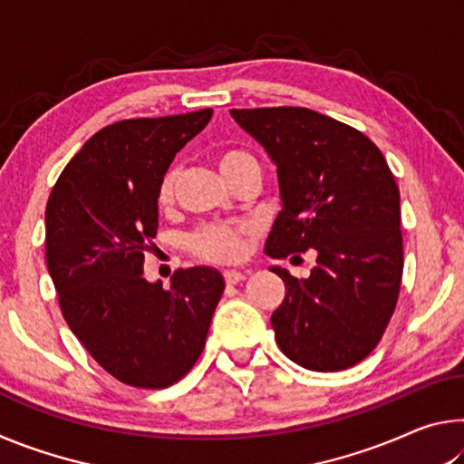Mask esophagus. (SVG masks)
I'll return each instance as SVG.
<instances>
[{"label":"esophagus","mask_w":464,"mask_h":464,"mask_svg":"<svg viewBox=\"0 0 464 464\" xmlns=\"http://www.w3.org/2000/svg\"><path fill=\"white\" fill-rule=\"evenodd\" d=\"M223 276H225L227 285H237V282L246 280V274L239 272V270H227V272L223 274Z\"/></svg>","instance_id":"34e87169"}]
</instances>
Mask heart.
I'll use <instances>...</instances> for the list:
<instances>
[{"label": "heart", "mask_w": 464, "mask_h": 464, "mask_svg": "<svg viewBox=\"0 0 464 464\" xmlns=\"http://www.w3.org/2000/svg\"><path fill=\"white\" fill-rule=\"evenodd\" d=\"M217 166L229 184L233 179L246 174L260 176V166H257L256 157L243 151V149H223V151H218ZM178 178L179 171L176 168H169L166 174L161 176L160 184H157V204H160V208H168L171 207V202H174ZM249 235L251 227L243 223L204 225L188 237V247H190V251L198 257V260L210 264H233L239 262L243 254H246Z\"/></svg>", "instance_id": "heart-1"}]
</instances>
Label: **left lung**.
I'll use <instances>...</instances> for the list:
<instances>
[{"label":"left lung","mask_w":464,"mask_h":464,"mask_svg":"<svg viewBox=\"0 0 464 464\" xmlns=\"http://www.w3.org/2000/svg\"><path fill=\"white\" fill-rule=\"evenodd\" d=\"M276 163L282 210L266 239L270 257L317 251L309 278L285 268L272 313L278 348L298 366L335 372L381 342L403 276L399 188L362 132L309 108L231 110Z\"/></svg>","instance_id":"8db88e82"}]
</instances>
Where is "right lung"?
Masks as SVG:
<instances>
[{"mask_svg": "<svg viewBox=\"0 0 464 464\" xmlns=\"http://www.w3.org/2000/svg\"><path fill=\"white\" fill-rule=\"evenodd\" d=\"M213 110L108 124L85 140L46 202V268L67 325L114 379L166 389L196 364L225 290L208 266L166 290L143 278L160 227L157 184Z\"/></svg>", "mask_w": 464, "mask_h": 464, "instance_id": "add662e5", "label": "right lung"}]
</instances>
